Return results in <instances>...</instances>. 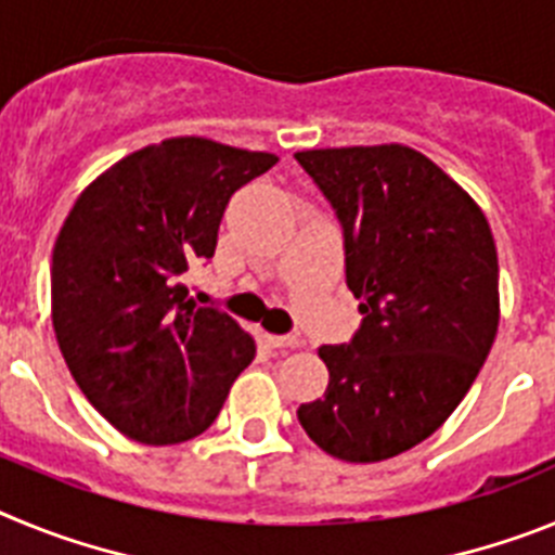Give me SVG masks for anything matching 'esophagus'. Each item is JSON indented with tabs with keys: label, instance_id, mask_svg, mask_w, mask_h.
<instances>
[{
	"label": "esophagus",
	"instance_id": "34e87169",
	"mask_svg": "<svg viewBox=\"0 0 555 555\" xmlns=\"http://www.w3.org/2000/svg\"><path fill=\"white\" fill-rule=\"evenodd\" d=\"M267 341L272 347H278V350H292V347L300 345V338L292 336V333H283V336H278V333H267Z\"/></svg>",
	"mask_w": 555,
	"mask_h": 555
}]
</instances>
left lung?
Returning <instances> with one entry per match:
<instances>
[{
  "label": "left lung",
  "instance_id": "1",
  "mask_svg": "<svg viewBox=\"0 0 555 555\" xmlns=\"http://www.w3.org/2000/svg\"><path fill=\"white\" fill-rule=\"evenodd\" d=\"M294 158L341 224L347 288L364 313L347 345L320 347L331 384L297 420L336 459H391L453 414L492 350V230L467 191L409 146Z\"/></svg>",
  "mask_w": 555,
  "mask_h": 555
}]
</instances>
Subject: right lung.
<instances>
[{"label": "right lung", "instance_id": "add662e5", "mask_svg": "<svg viewBox=\"0 0 555 555\" xmlns=\"http://www.w3.org/2000/svg\"><path fill=\"white\" fill-rule=\"evenodd\" d=\"M278 164L208 139L132 152L88 185L52 253V325L107 423L144 444L210 428L255 341L180 283L210 261L230 197Z\"/></svg>", "mask_w": 555, "mask_h": 555}]
</instances>
